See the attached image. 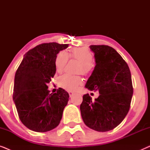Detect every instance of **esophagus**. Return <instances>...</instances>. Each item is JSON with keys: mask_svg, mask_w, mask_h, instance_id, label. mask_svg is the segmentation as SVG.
I'll use <instances>...</instances> for the list:
<instances>
[{"mask_svg": "<svg viewBox=\"0 0 150 150\" xmlns=\"http://www.w3.org/2000/svg\"><path fill=\"white\" fill-rule=\"evenodd\" d=\"M68 93H69V97H72V96L74 95V92H72V91H69Z\"/></svg>", "mask_w": 150, "mask_h": 150, "instance_id": "34e87169", "label": "esophagus"}]
</instances>
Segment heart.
Returning <instances> with one entry per match:
<instances>
[{"instance_id":"obj_1","label":"heart","mask_w":150,"mask_h":150,"mask_svg":"<svg viewBox=\"0 0 150 150\" xmlns=\"http://www.w3.org/2000/svg\"><path fill=\"white\" fill-rule=\"evenodd\" d=\"M69 58L76 59L80 62L81 65L79 67V73L88 76L93 71V54L91 51L86 48H73L68 53L60 51L57 54L54 65L57 72H63ZM59 84L67 91H76L83 84V80L80 76L64 74L59 79Z\"/></svg>"}]
</instances>
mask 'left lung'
Returning <instances> with one entry per match:
<instances>
[{"label": "left lung", "mask_w": 150, "mask_h": 150, "mask_svg": "<svg viewBox=\"0 0 150 150\" xmlns=\"http://www.w3.org/2000/svg\"><path fill=\"white\" fill-rule=\"evenodd\" d=\"M96 66L86 83L91 91H98L95 100L89 94L83 97L81 116L89 128L98 132L111 130L124 120L130 107L133 87L130 69L112 47L91 45Z\"/></svg>", "instance_id": "8db88e82"}]
</instances>
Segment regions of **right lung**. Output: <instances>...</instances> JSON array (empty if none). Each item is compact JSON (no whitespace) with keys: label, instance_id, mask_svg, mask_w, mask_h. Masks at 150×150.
I'll return each instance as SVG.
<instances>
[{"label":"right lung","instance_id":"obj_1","mask_svg":"<svg viewBox=\"0 0 150 150\" xmlns=\"http://www.w3.org/2000/svg\"><path fill=\"white\" fill-rule=\"evenodd\" d=\"M68 44L44 43L26 52L16 72L13 99L22 124L35 132L56 128L62 118L69 94L59 88L50 93L48 84L56 73L54 61Z\"/></svg>","mask_w":150,"mask_h":150}]
</instances>
